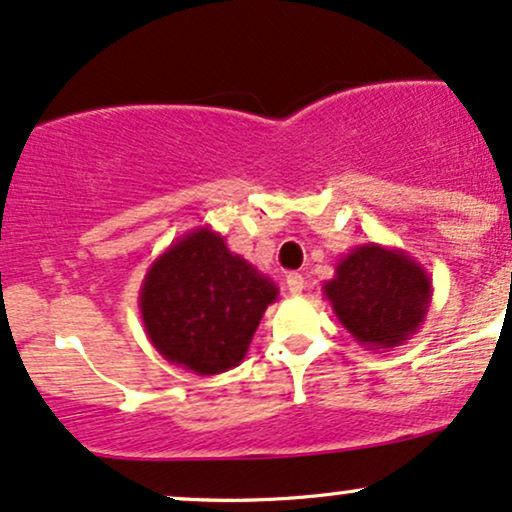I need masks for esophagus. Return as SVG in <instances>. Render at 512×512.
<instances>
[{"mask_svg": "<svg viewBox=\"0 0 512 512\" xmlns=\"http://www.w3.org/2000/svg\"><path fill=\"white\" fill-rule=\"evenodd\" d=\"M285 285H287V290H290V294H302V290H304V278L299 273H290L285 278Z\"/></svg>", "mask_w": 512, "mask_h": 512, "instance_id": "obj_1", "label": "esophagus"}]
</instances>
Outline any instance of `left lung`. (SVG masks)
<instances>
[{
	"label": "left lung",
	"instance_id": "obj_1",
	"mask_svg": "<svg viewBox=\"0 0 512 512\" xmlns=\"http://www.w3.org/2000/svg\"><path fill=\"white\" fill-rule=\"evenodd\" d=\"M323 297L359 345L393 350L424 326L434 287L407 251L369 242L340 258L333 278L323 282Z\"/></svg>",
	"mask_w": 512,
	"mask_h": 512
}]
</instances>
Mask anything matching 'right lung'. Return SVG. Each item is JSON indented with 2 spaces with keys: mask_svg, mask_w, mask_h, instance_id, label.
Returning <instances> with one entry per match:
<instances>
[{
  "mask_svg": "<svg viewBox=\"0 0 512 512\" xmlns=\"http://www.w3.org/2000/svg\"><path fill=\"white\" fill-rule=\"evenodd\" d=\"M278 285L203 225L150 263L138 290L143 328L167 362L215 376L242 364Z\"/></svg>",
  "mask_w": 512,
  "mask_h": 512,
  "instance_id": "add662e5",
  "label": "right lung"
}]
</instances>
